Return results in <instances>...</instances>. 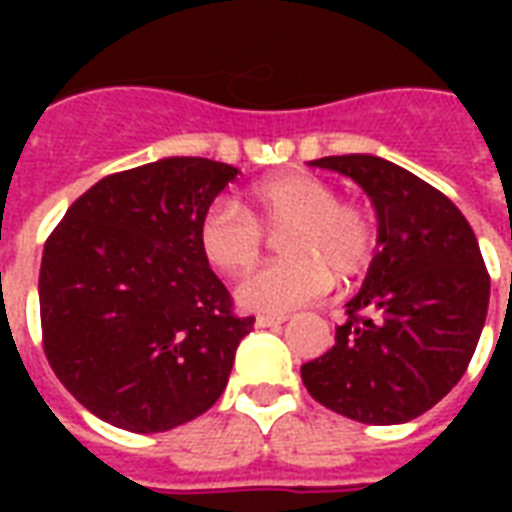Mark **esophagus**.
<instances>
[{"label": "esophagus", "mask_w": 512, "mask_h": 512, "mask_svg": "<svg viewBox=\"0 0 512 512\" xmlns=\"http://www.w3.org/2000/svg\"><path fill=\"white\" fill-rule=\"evenodd\" d=\"M285 321H288L285 315H257V326H263V329H268V326H279V323Z\"/></svg>", "instance_id": "obj_1"}]
</instances>
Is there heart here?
I'll use <instances>...</instances> for the list:
<instances>
[{"mask_svg":"<svg viewBox=\"0 0 512 512\" xmlns=\"http://www.w3.org/2000/svg\"><path fill=\"white\" fill-rule=\"evenodd\" d=\"M263 226L279 235L285 260L246 277L235 299L255 312L285 315L307 307L332 288L334 277L365 274L378 249V222L370 208L340 200L329 180L285 172L255 183L244 205L219 197L202 213L197 244L222 277H241L263 252Z\"/></svg>","mask_w":512,"mask_h":512,"instance_id":"obj_1","label":"heart"}]
</instances>
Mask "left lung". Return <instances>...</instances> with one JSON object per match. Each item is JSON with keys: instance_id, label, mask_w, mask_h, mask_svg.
Wrapping results in <instances>:
<instances>
[{"instance_id": "left-lung-1", "label": "left lung", "mask_w": 512, "mask_h": 512, "mask_svg": "<svg viewBox=\"0 0 512 512\" xmlns=\"http://www.w3.org/2000/svg\"><path fill=\"white\" fill-rule=\"evenodd\" d=\"M310 167L365 189L378 252L334 345L301 365V381L343 417L400 425L436 406L472 362L491 296L480 244L441 191L386 158L351 153Z\"/></svg>"}]
</instances>
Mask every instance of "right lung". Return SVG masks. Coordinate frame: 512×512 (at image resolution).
<instances>
[{"label": "right lung", "instance_id": "right-lung-1", "mask_svg": "<svg viewBox=\"0 0 512 512\" xmlns=\"http://www.w3.org/2000/svg\"><path fill=\"white\" fill-rule=\"evenodd\" d=\"M235 175L197 156L115 172L73 202L43 246L46 359L115 428L164 433L222 397L255 318L233 312L197 227Z\"/></svg>", "mask_w": 512, "mask_h": 512}]
</instances>
